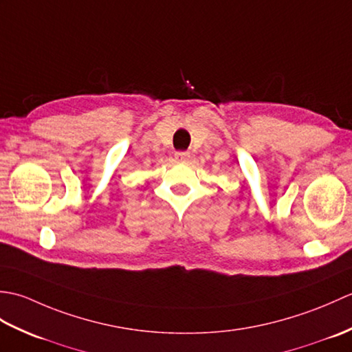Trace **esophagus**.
Segmentation results:
<instances>
[{
    "label": "esophagus",
    "instance_id": "34e87169",
    "mask_svg": "<svg viewBox=\"0 0 352 352\" xmlns=\"http://www.w3.org/2000/svg\"><path fill=\"white\" fill-rule=\"evenodd\" d=\"M189 157H190V153H188V151H177V153H175V159H177L178 162L189 160Z\"/></svg>",
    "mask_w": 352,
    "mask_h": 352
}]
</instances>
